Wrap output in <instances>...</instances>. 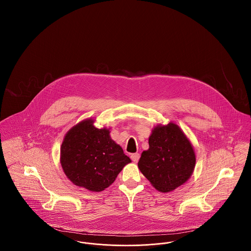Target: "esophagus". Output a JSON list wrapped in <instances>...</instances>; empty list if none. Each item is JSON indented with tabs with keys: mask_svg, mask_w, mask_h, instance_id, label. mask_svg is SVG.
I'll list each match as a JSON object with an SVG mask.
<instances>
[{
	"mask_svg": "<svg viewBox=\"0 0 251 251\" xmlns=\"http://www.w3.org/2000/svg\"><path fill=\"white\" fill-rule=\"evenodd\" d=\"M139 158H140V154L137 153V152L136 153H132L131 155V159L132 160V162H134V163H137Z\"/></svg>",
	"mask_w": 251,
	"mask_h": 251,
	"instance_id": "esophagus-1",
	"label": "esophagus"
}]
</instances>
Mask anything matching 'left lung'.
Here are the masks:
<instances>
[{"label":"left lung","mask_w":251,"mask_h":251,"mask_svg":"<svg viewBox=\"0 0 251 251\" xmlns=\"http://www.w3.org/2000/svg\"><path fill=\"white\" fill-rule=\"evenodd\" d=\"M149 150L141 154L138 167L156 190L173 191L190 179L196 154L190 140L177 124L156 125L149 137Z\"/></svg>","instance_id":"1"}]
</instances>
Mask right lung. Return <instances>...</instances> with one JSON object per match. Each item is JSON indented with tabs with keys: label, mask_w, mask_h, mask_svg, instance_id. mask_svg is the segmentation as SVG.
Wrapping results in <instances>:
<instances>
[{
	"label": "right lung",
	"mask_w": 251,
	"mask_h": 251,
	"mask_svg": "<svg viewBox=\"0 0 251 251\" xmlns=\"http://www.w3.org/2000/svg\"><path fill=\"white\" fill-rule=\"evenodd\" d=\"M94 122L92 119L82 120L68 131L60 149V163L73 184L100 192L131 161L111 138L110 128L99 129Z\"/></svg>",
	"instance_id": "right-lung-1"
}]
</instances>
